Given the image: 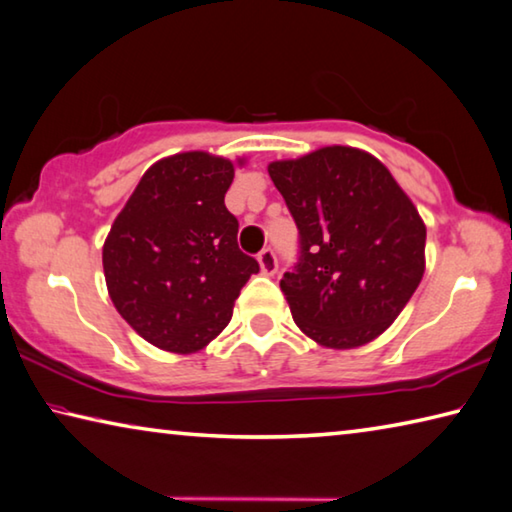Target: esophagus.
Listing matches in <instances>:
<instances>
[{
    "mask_svg": "<svg viewBox=\"0 0 512 512\" xmlns=\"http://www.w3.org/2000/svg\"><path fill=\"white\" fill-rule=\"evenodd\" d=\"M258 265H261V272L267 276H274L276 270H279V261H276L274 249L265 247L261 254H258Z\"/></svg>",
    "mask_w": 512,
    "mask_h": 512,
    "instance_id": "obj_1",
    "label": "esophagus"
}]
</instances>
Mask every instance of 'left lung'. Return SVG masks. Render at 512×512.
<instances>
[{"label":"left lung","instance_id":"1","mask_svg":"<svg viewBox=\"0 0 512 512\" xmlns=\"http://www.w3.org/2000/svg\"><path fill=\"white\" fill-rule=\"evenodd\" d=\"M267 172L299 229L281 279L292 320L317 345H367L404 311L424 276L426 226L379 158L322 147Z\"/></svg>","mask_w":512,"mask_h":512}]
</instances>
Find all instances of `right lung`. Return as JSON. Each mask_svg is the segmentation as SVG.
<instances>
[{
	"label": "right lung",
	"mask_w": 512,
	"mask_h": 512,
	"mask_svg": "<svg viewBox=\"0 0 512 512\" xmlns=\"http://www.w3.org/2000/svg\"><path fill=\"white\" fill-rule=\"evenodd\" d=\"M233 174L231 161L206 152L161 158L142 174L104 242L117 313L158 349H204L231 322L242 286L258 272L224 206Z\"/></svg>",
	"instance_id": "right-lung-1"
}]
</instances>
